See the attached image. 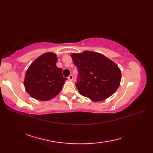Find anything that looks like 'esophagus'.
Here are the masks:
<instances>
[{
    "instance_id": "obj_1",
    "label": "esophagus",
    "mask_w": 153,
    "mask_h": 153,
    "mask_svg": "<svg viewBox=\"0 0 153 153\" xmlns=\"http://www.w3.org/2000/svg\"><path fill=\"white\" fill-rule=\"evenodd\" d=\"M68 79H69L70 81H72L74 79V76H73V75L71 74V75H70L69 76H68Z\"/></svg>"
}]
</instances>
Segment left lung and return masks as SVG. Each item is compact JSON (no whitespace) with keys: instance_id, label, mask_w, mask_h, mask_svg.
<instances>
[{"instance_id":"left-lung-1","label":"left lung","mask_w":153,"mask_h":153,"mask_svg":"<svg viewBox=\"0 0 153 153\" xmlns=\"http://www.w3.org/2000/svg\"><path fill=\"white\" fill-rule=\"evenodd\" d=\"M71 57L78 71L76 86L82 95L93 101H101L118 88L121 71L103 54L84 51L82 54L74 53Z\"/></svg>"}]
</instances>
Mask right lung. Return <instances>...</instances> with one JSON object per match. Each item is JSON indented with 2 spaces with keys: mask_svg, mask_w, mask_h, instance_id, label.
<instances>
[{
  "mask_svg": "<svg viewBox=\"0 0 153 153\" xmlns=\"http://www.w3.org/2000/svg\"><path fill=\"white\" fill-rule=\"evenodd\" d=\"M56 55L45 53L37 58L25 74L24 86L33 98L48 100L60 92L67 80L62 76V69L56 66Z\"/></svg>",
  "mask_w": 153,
  "mask_h": 153,
  "instance_id": "obj_1",
  "label": "right lung"
}]
</instances>
